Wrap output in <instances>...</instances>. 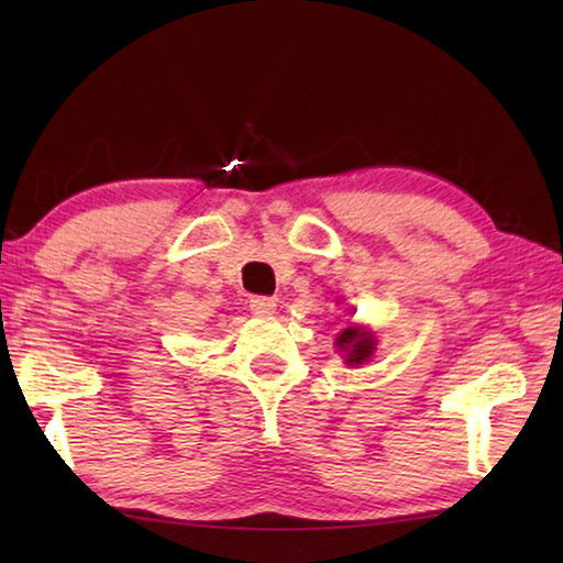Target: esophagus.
<instances>
[{
  "instance_id": "1",
  "label": "esophagus",
  "mask_w": 563,
  "mask_h": 563,
  "mask_svg": "<svg viewBox=\"0 0 563 563\" xmlns=\"http://www.w3.org/2000/svg\"><path fill=\"white\" fill-rule=\"evenodd\" d=\"M275 308H278V302H275L273 298H263V295H258V298L251 300V312H253V316H258V318L273 316Z\"/></svg>"
}]
</instances>
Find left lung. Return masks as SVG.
Wrapping results in <instances>:
<instances>
[{"label":"left lung","mask_w":563,"mask_h":563,"mask_svg":"<svg viewBox=\"0 0 563 563\" xmlns=\"http://www.w3.org/2000/svg\"><path fill=\"white\" fill-rule=\"evenodd\" d=\"M335 345L340 347V352H345V365H362V362L373 357L377 342L373 332L362 328H345L338 335Z\"/></svg>","instance_id":"8db88e82"}]
</instances>
